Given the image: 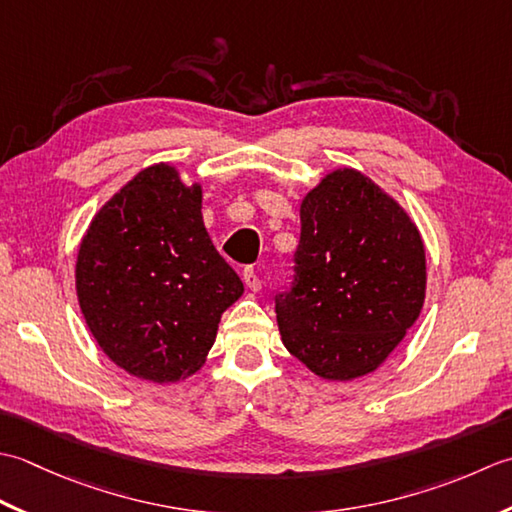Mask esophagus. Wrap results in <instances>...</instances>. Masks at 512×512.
<instances>
[{
  "instance_id": "esophagus-1",
  "label": "esophagus",
  "mask_w": 512,
  "mask_h": 512,
  "mask_svg": "<svg viewBox=\"0 0 512 512\" xmlns=\"http://www.w3.org/2000/svg\"><path fill=\"white\" fill-rule=\"evenodd\" d=\"M243 280H245V287L249 291H258L260 289V278H258L256 271H254V267H247L243 271Z\"/></svg>"
}]
</instances>
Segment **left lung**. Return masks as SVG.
Wrapping results in <instances>:
<instances>
[{
    "label": "left lung",
    "mask_w": 512,
    "mask_h": 512,
    "mask_svg": "<svg viewBox=\"0 0 512 512\" xmlns=\"http://www.w3.org/2000/svg\"><path fill=\"white\" fill-rule=\"evenodd\" d=\"M426 252L413 218L353 168H336L300 203L294 291L276 298L291 356L349 382L387 360L420 318Z\"/></svg>",
    "instance_id": "1"
}]
</instances>
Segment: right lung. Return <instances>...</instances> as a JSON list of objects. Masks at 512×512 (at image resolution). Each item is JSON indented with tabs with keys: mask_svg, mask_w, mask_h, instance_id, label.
<instances>
[{
	"mask_svg": "<svg viewBox=\"0 0 512 512\" xmlns=\"http://www.w3.org/2000/svg\"><path fill=\"white\" fill-rule=\"evenodd\" d=\"M201 210V183H185L172 163H154L101 205L79 243L83 320L101 351L134 378H192L223 311L245 291Z\"/></svg>",
	"mask_w": 512,
	"mask_h": 512,
	"instance_id": "right-lung-1",
	"label": "right lung"
}]
</instances>
